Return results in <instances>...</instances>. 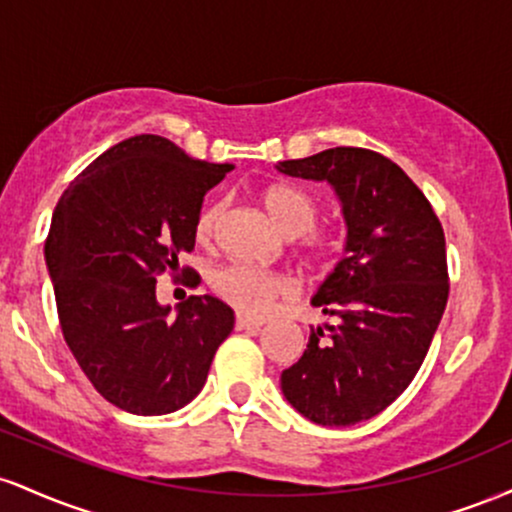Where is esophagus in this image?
Returning a JSON list of instances; mask_svg holds the SVG:
<instances>
[{"label":"esophagus","mask_w":512,"mask_h":512,"mask_svg":"<svg viewBox=\"0 0 512 512\" xmlns=\"http://www.w3.org/2000/svg\"><path fill=\"white\" fill-rule=\"evenodd\" d=\"M236 327H238V330L260 332L262 327H264V320H255V317H245V315H238V320H236Z\"/></svg>","instance_id":"1"}]
</instances>
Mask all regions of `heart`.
<instances>
[{
	"instance_id": "heart-1",
	"label": "heart",
	"mask_w": 512,
	"mask_h": 512,
	"mask_svg": "<svg viewBox=\"0 0 512 512\" xmlns=\"http://www.w3.org/2000/svg\"><path fill=\"white\" fill-rule=\"evenodd\" d=\"M262 207L284 236L298 240V252L308 267H332L337 260L339 240L334 233L315 228L320 219V202L310 192L293 185H272L262 192ZM219 216V202H211L199 211L195 219V238L199 243H209L214 238ZM211 289L238 313L257 315L264 313L276 298L289 293V281L281 274L264 272L250 264H226L211 274Z\"/></svg>"
}]
</instances>
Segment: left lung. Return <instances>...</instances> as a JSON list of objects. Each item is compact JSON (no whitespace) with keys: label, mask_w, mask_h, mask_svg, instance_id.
<instances>
[{"label":"left lung","mask_w":512,"mask_h":512,"mask_svg":"<svg viewBox=\"0 0 512 512\" xmlns=\"http://www.w3.org/2000/svg\"><path fill=\"white\" fill-rule=\"evenodd\" d=\"M276 168L330 182L346 221V257L313 296L332 325L310 327L281 392L313 424H361L407 390L438 330L450 291L443 226L409 175L370 149L337 146Z\"/></svg>","instance_id":"left-lung-1"}]
</instances>
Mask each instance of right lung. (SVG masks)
Returning <instances> with one entry per match:
<instances>
[{"instance_id":"1","label":"right lung","mask_w":512,"mask_h":512,"mask_svg":"<svg viewBox=\"0 0 512 512\" xmlns=\"http://www.w3.org/2000/svg\"><path fill=\"white\" fill-rule=\"evenodd\" d=\"M231 168L137 134L98 156L52 214L45 262L64 342L91 385L129 414L192 402L233 330V310L214 296H190L175 315L156 301V279L180 274L204 195ZM182 274L199 284L190 267Z\"/></svg>"}]
</instances>
